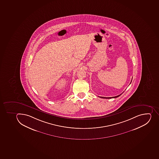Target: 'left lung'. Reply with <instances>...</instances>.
Instances as JSON below:
<instances>
[{
    "instance_id": "1",
    "label": "left lung",
    "mask_w": 159,
    "mask_h": 159,
    "mask_svg": "<svg viewBox=\"0 0 159 159\" xmlns=\"http://www.w3.org/2000/svg\"><path fill=\"white\" fill-rule=\"evenodd\" d=\"M121 94L120 95H119L116 96H115V97H100V98H106V99H111V98H117V97H119L121 95Z\"/></svg>"
}]
</instances>
